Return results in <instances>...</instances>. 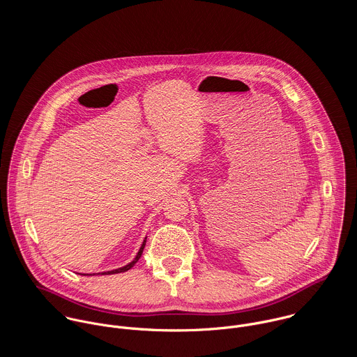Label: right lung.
<instances>
[{
  "instance_id": "1",
  "label": "right lung",
  "mask_w": 357,
  "mask_h": 357,
  "mask_svg": "<svg viewBox=\"0 0 357 357\" xmlns=\"http://www.w3.org/2000/svg\"><path fill=\"white\" fill-rule=\"evenodd\" d=\"M146 242H147V236L144 238V241H143V243H142V246H140V249H139V252H137L136 257H135L129 264H126V265H123V266H121V268H116V269H112V271H104V272H99V273H79V275H84V276H93V275H114V273L126 272V271H129L132 266H135V264L139 261V258H140L142 255H143V250H144Z\"/></svg>"
}]
</instances>
